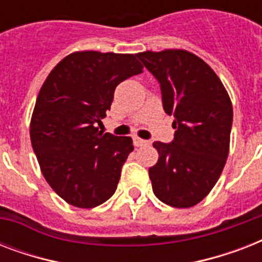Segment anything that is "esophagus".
I'll list each match as a JSON object with an SVG mask.
<instances>
[{"mask_svg": "<svg viewBox=\"0 0 262 262\" xmlns=\"http://www.w3.org/2000/svg\"><path fill=\"white\" fill-rule=\"evenodd\" d=\"M133 141H135V145L136 147H143L147 144V141L143 139H140V137H133Z\"/></svg>", "mask_w": 262, "mask_h": 262, "instance_id": "34e87169", "label": "esophagus"}]
</instances>
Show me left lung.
I'll return each instance as SVG.
<instances>
[{
    "label": "left lung",
    "instance_id": "left-lung-1",
    "mask_svg": "<svg viewBox=\"0 0 262 262\" xmlns=\"http://www.w3.org/2000/svg\"><path fill=\"white\" fill-rule=\"evenodd\" d=\"M137 58L155 76L163 108L174 117L171 144L155 141L159 152L149 167L152 190L174 208H190L209 194L230 151L232 104L212 68L190 51H143Z\"/></svg>",
    "mask_w": 262,
    "mask_h": 262
}]
</instances>
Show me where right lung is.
<instances>
[{"label": "right lung", "mask_w": 262, "mask_h": 262, "mask_svg": "<svg viewBox=\"0 0 262 262\" xmlns=\"http://www.w3.org/2000/svg\"><path fill=\"white\" fill-rule=\"evenodd\" d=\"M141 72L133 54L76 51L39 91L31 144L47 183L73 207L95 208L114 194L133 140L99 132L98 125L117 85Z\"/></svg>", "instance_id": "1"}]
</instances>
